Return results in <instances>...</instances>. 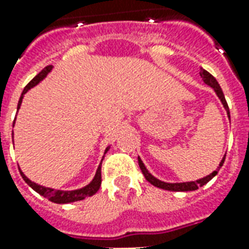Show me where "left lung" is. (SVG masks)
I'll return each instance as SVG.
<instances>
[{
    "label": "left lung",
    "mask_w": 249,
    "mask_h": 249,
    "mask_svg": "<svg viewBox=\"0 0 249 249\" xmlns=\"http://www.w3.org/2000/svg\"><path fill=\"white\" fill-rule=\"evenodd\" d=\"M200 76H201V78H203L204 84H207L208 87H211L212 89H213L214 93H216V96L219 97V100L221 101V104H223V107H224V109L227 110L228 119H230L231 117L230 108H228V104H227V101H225L224 93H223V90H221L219 82L216 81V78H214L211 73H208V71H205V69H203V68L200 69ZM137 159H139V165H140L141 172H142L144 178H145L146 180L152 184V185H155V187L157 188H161V189H165V191H173V192H187V191H196V189H198L200 187L205 185L208 181H211V180L217 175V172L220 171V168L223 167V164H224V160H225V155L224 157L221 159L219 167L216 168V171H213L212 173L207 175L205 178H198V180H195V181H184V183H165V181L159 180V178H155V176H153V175L146 169V167L144 165V162H142V160H141L140 157H137Z\"/></svg>",
    "instance_id": "8db88e82"
}]
</instances>
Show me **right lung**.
<instances>
[{"label": "right lung", "instance_id": "right-lung-1", "mask_svg": "<svg viewBox=\"0 0 249 249\" xmlns=\"http://www.w3.org/2000/svg\"><path fill=\"white\" fill-rule=\"evenodd\" d=\"M53 69V65H49L44 68L42 71L37 74V76L32 80V81L24 88V90H22V94H21V97H19L18 105H17V110L21 108V104H22V100H24L25 93L29 92L32 88H35L36 85H38L44 78H45L49 73ZM14 126V123H13ZM109 148L110 145L107 146V149L104 152V155L109 151ZM19 173H21V176L24 178V181L28 185H29L32 189H35L36 192L40 193L41 196H44V197L49 198L51 201L57 204H66V203H74V201H80V200H84V198L89 197V196H93L94 193L97 192L98 189H100V185H101V165H98L97 171H96V175H94V178H92V181L85 185V187L78 188V189H74V191H61V189H54V188H48V187H42L40 184L35 183V181H32L30 178H28L25 176V173L21 171V168L18 167Z\"/></svg>", "mask_w": 249, "mask_h": 249}]
</instances>
